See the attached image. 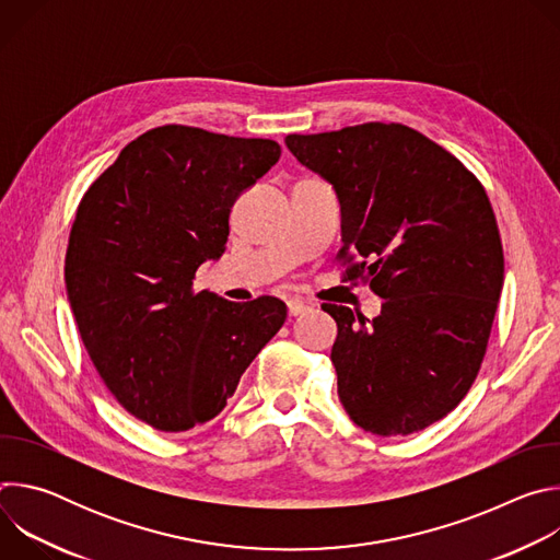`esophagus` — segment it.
Masks as SVG:
<instances>
[{"mask_svg": "<svg viewBox=\"0 0 560 560\" xmlns=\"http://www.w3.org/2000/svg\"><path fill=\"white\" fill-rule=\"evenodd\" d=\"M312 310V305L310 303H303V301H288V314L290 316H299V314H305V312H310Z\"/></svg>", "mask_w": 560, "mask_h": 560, "instance_id": "34e87169", "label": "esophagus"}]
</instances>
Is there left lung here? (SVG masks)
<instances>
[{
	"mask_svg": "<svg viewBox=\"0 0 560 560\" xmlns=\"http://www.w3.org/2000/svg\"><path fill=\"white\" fill-rule=\"evenodd\" d=\"M285 145L337 192L341 259H363L348 279H370L383 299L372 322L322 305L339 328L341 404L365 432H419L460 404L486 357L503 288L490 199L454 154L401 124L288 135Z\"/></svg>",
	"mask_w": 560,
	"mask_h": 560,
	"instance_id": "8db88e82",
	"label": "left lung"
}]
</instances>
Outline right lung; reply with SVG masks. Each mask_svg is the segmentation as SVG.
<instances>
[{
    "mask_svg": "<svg viewBox=\"0 0 560 560\" xmlns=\"http://www.w3.org/2000/svg\"><path fill=\"white\" fill-rule=\"evenodd\" d=\"M279 156L272 139L159 126L77 208L66 290L79 335L117 401L156 430L214 419L285 322L275 296L192 292L197 268L225 250L230 208Z\"/></svg>",
    "mask_w": 560,
    "mask_h": 560,
    "instance_id": "obj_1",
    "label": "right lung"
}]
</instances>
